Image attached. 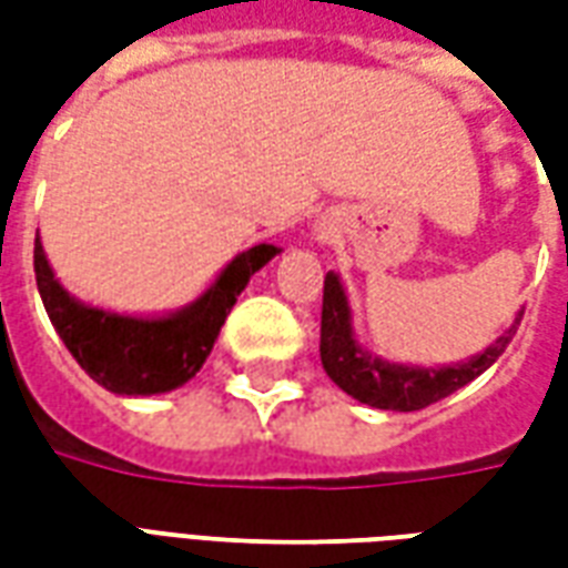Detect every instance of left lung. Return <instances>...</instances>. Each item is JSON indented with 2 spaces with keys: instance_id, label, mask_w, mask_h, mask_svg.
<instances>
[{
  "instance_id": "8db88e82",
  "label": "left lung",
  "mask_w": 568,
  "mask_h": 568,
  "mask_svg": "<svg viewBox=\"0 0 568 568\" xmlns=\"http://www.w3.org/2000/svg\"><path fill=\"white\" fill-rule=\"evenodd\" d=\"M520 320H524V313H517L511 328L496 337V344H489L484 353H477L468 362H456V365H444V368L398 365V362H386L358 346L341 276L325 273L320 337L322 368L346 395H353L362 405L381 407V410H423L456 389H463L465 383L480 377L505 353V346L511 344Z\"/></svg>"
}]
</instances>
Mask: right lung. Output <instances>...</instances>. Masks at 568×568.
<instances>
[{"mask_svg":"<svg viewBox=\"0 0 568 568\" xmlns=\"http://www.w3.org/2000/svg\"><path fill=\"white\" fill-rule=\"evenodd\" d=\"M276 252L271 243L240 252L194 304L154 320L81 304L57 283L39 236L32 264L48 320L91 381L115 395H161L179 389L203 368L236 295Z\"/></svg>","mask_w":568,"mask_h":568,"instance_id":"add662e5","label":"right lung"}]
</instances>
